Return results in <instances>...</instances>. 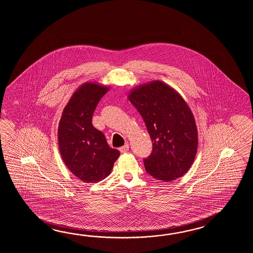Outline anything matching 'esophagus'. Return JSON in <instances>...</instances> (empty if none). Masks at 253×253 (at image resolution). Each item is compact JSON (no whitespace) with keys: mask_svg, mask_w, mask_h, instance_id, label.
<instances>
[{"mask_svg":"<svg viewBox=\"0 0 253 253\" xmlns=\"http://www.w3.org/2000/svg\"><path fill=\"white\" fill-rule=\"evenodd\" d=\"M129 150V145L128 144H126V145H125L124 146H122V147H120L119 148V151L121 152V153H126L127 151Z\"/></svg>","mask_w":253,"mask_h":253,"instance_id":"obj_1","label":"esophagus"}]
</instances>
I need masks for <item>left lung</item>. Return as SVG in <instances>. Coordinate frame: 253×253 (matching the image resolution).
I'll return each mask as SVG.
<instances>
[{"instance_id":"8db88e82","label":"left lung","mask_w":253,"mask_h":253,"mask_svg":"<svg viewBox=\"0 0 253 253\" xmlns=\"http://www.w3.org/2000/svg\"><path fill=\"white\" fill-rule=\"evenodd\" d=\"M127 98L144 119L153 143L150 156L144 159L146 172L164 182L183 176L198 148L197 126L187 103L161 81L135 86Z\"/></svg>"}]
</instances>
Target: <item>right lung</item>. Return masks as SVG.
I'll return each instance as SVG.
<instances>
[{
    "instance_id": "add662e5",
    "label": "right lung",
    "mask_w": 253,
    "mask_h": 253,
    "mask_svg": "<svg viewBox=\"0 0 253 253\" xmlns=\"http://www.w3.org/2000/svg\"><path fill=\"white\" fill-rule=\"evenodd\" d=\"M109 88L97 82H85L72 94L59 120L60 156L70 172L84 183H98L108 177L120 155L92 125L97 103Z\"/></svg>"
}]
</instances>
